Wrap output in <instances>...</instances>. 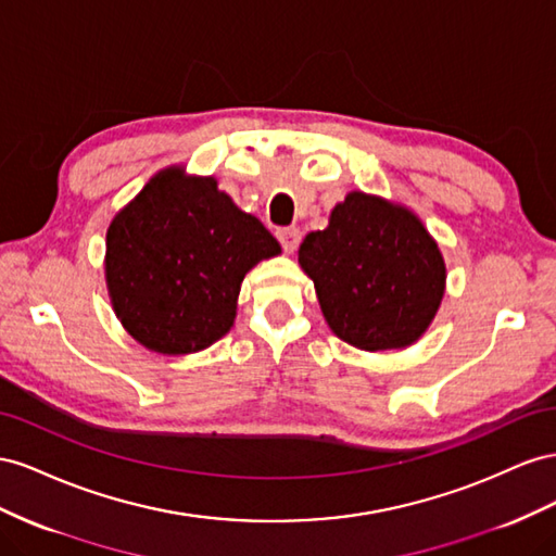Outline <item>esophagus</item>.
Listing matches in <instances>:
<instances>
[{
  "instance_id": "obj_1",
  "label": "esophagus",
  "mask_w": 556,
  "mask_h": 556,
  "mask_svg": "<svg viewBox=\"0 0 556 556\" xmlns=\"http://www.w3.org/2000/svg\"><path fill=\"white\" fill-rule=\"evenodd\" d=\"M300 237H303V235H300L298 228H281V230H277V240H279V244L283 247V251H287V253H293L298 249Z\"/></svg>"
}]
</instances>
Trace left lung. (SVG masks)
<instances>
[{"mask_svg": "<svg viewBox=\"0 0 556 556\" xmlns=\"http://www.w3.org/2000/svg\"><path fill=\"white\" fill-rule=\"evenodd\" d=\"M298 261L330 330L366 352L417 342L445 293V263L421 220L356 190L305 237Z\"/></svg>", "mask_w": 556, "mask_h": 556, "instance_id": "obj_1", "label": "left lung"}]
</instances>
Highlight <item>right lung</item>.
<instances>
[{"label": "right lung", "mask_w": 556, "mask_h": 556, "mask_svg": "<svg viewBox=\"0 0 556 556\" xmlns=\"http://www.w3.org/2000/svg\"><path fill=\"white\" fill-rule=\"evenodd\" d=\"M281 249L212 177L165 169L106 232V287L125 330L161 354L224 338L249 269Z\"/></svg>", "instance_id": "add662e5"}]
</instances>
